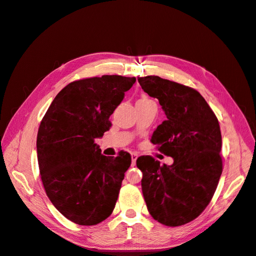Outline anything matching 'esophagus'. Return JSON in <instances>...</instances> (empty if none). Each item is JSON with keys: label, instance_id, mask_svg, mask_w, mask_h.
I'll return each instance as SVG.
<instances>
[{"label": "esophagus", "instance_id": "34e87169", "mask_svg": "<svg viewBox=\"0 0 256 256\" xmlns=\"http://www.w3.org/2000/svg\"><path fill=\"white\" fill-rule=\"evenodd\" d=\"M136 159H138V154H136V152H132V154H131V164H132V166H136Z\"/></svg>", "mask_w": 256, "mask_h": 256}]
</instances>
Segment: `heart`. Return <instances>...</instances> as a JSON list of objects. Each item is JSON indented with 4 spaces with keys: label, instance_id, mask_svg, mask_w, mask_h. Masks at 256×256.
I'll use <instances>...</instances> for the list:
<instances>
[{
    "label": "heart",
    "instance_id": "obj_1",
    "mask_svg": "<svg viewBox=\"0 0 256 256\" xmlns=\"http://www.w3.org/2000/svg\"><path fill=\"white\" fill-rule=\"evenodd\" d=\"M142 99H147V98H142Z\"/></svg>",
    "mask_w": 256,
    "mask_h": 256
}]
</instances>
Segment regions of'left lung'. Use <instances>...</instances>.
<instances>
[{
  "instance_id": "8db88e82",
  "label": "left lung",
  "mask_w": 256,
  "mask_h": 256,
  "mask_svg": "<svg viewBox=\"0 0 256 256\" xmlns=\"http://www.w3.org/2000/svg\"><path fill=\"white\" fill-rule=\"evenodd\" d=\"M138 81L145 92L159 100L166 116L150 142L174 160L161 166L150 156L138 158L143 196L154 220L180 226L200 214L218 186L222 174L219 122L196 90L158 76Z\"/></svg>"
}]
</instances>
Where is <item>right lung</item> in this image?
Here are the masks:
<instances>
[{"label":"right lung","instance_id":"obj_1","mask_svg":"<svg viewBox=\"0 0 256 256\" xmlns=\"http://www.w3.org/2000/svg\"><path fill=\"white\" fill-rule=\"evenodd\" d=\"M136 78L102 76L69 83L53 99L37 134L44 187L58 210L79 226H95L115 207L131 157L102 154L96 138Z\"/></svg>","mask_w":256,"mask_h":256}]
</instances>
